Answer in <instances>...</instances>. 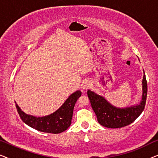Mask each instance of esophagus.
Masks as SVG:
<instances>
[{"instance_id": "esophagus-1", "label": "esophagus", "mask_w": 158, "mask_h": 158, "mask_svg": "<svg viewBox=\"0 0 158 158\" xmlns=\"http://www.w3.org/2000/svg\"><path fill=\"white\" fill-rule=\"evenodd\" d=\"M90 86V82H88V81H86L83 84V88L84 90L88 89Z\"/></svg>"}]
</instances>
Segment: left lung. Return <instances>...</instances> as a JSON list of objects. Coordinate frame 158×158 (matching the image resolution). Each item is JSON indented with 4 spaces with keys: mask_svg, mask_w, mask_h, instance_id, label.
I'll list each match as a JSON object with an SVG mask.
<instances>
[{
    "mask_svg": "<svg viewBox=\"0 0 158 158\" xmlns=\"http://www.w3.org/2000/svg\"><path fill=\"white\" fill-rule=\"evenodd\" d=\"M92 109L97 116L99 124L107 128H121L130 124L143 111L145 106L148 83L144 72L142 79V100L138 104L125 108L114 106L104 97L98 95L92 90L87 91Z\"/></svg>",
    "mask_w": 158,
    "mask_h": 158,
    "instance_id": "left-lung-1",
    "label": "left lung"
}]
</instances>
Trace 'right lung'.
<instances>
[{
  "label": "right lung",
  "instance_id": "obj_1",
  "mask_svg": "<svg viewBox=\"0 0 158 158\" xmlns=\"http://www.w3.org/2000/svg\"><path fill=\"white\" fill-rule=\"evenodd\" d=\"M81 94V90L73 93L57 111L41 117L27 114L15 103L21 118L28 126L42 132L59 134L65 131L70 126L75 104Z\"/></svg>",
  "mask_w": 158,
  "mask_h": 158
}]
</instances>
